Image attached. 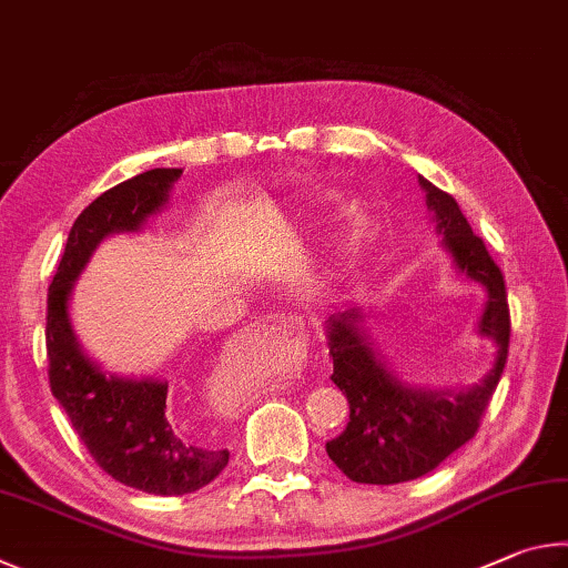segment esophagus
<instances>
[{"label": "esophagus", "mask_w": 568, "mask_h": 568, "mask_svg": "<svg viewBox=\"0 0 568 568\" xmlns=\"http://www.w3.org/2000/svg\"><path fill=\"white\" fill-rule=\"evenodd\" d=\"M296 329H300V326H296V320H292V316H266V320L256 322L252 326V332H258V334H282L276 336V339H286V349H290L292 359L302 362L306 344Z\"/></svg>", "instance_id": "obj_1"}]
</instances>
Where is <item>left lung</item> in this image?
Listing matches in <instances>:
<instances>
[{"instance_id":"8db88e82","label":"left lung","mask_w":568,"mask_h":568,"mask_svg":"<svg viewBox=\"0 0 568 568\" xmlns=\"http://www.w3.org/2000/svg\"><path fill=\"white\" fill-rule=\"evenodd\" d=\"M426 206L454 266L484 286L486 302L476 332L496 344V359L484 379L466 389H429L396 376L374 349L359 306L329 314L324 322L334 359L332 382L349 399V424L326 442V454L356 484H402L434 471L446 456L471 439L491 402L509 354V304L501 268L471 232L452 194L419 176Z\"/></svg>"}]
</instances>
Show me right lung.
<instances>
[{"instance_id":"1","label":"right lung","mask_w":568,"mask_h":568,"mask_svg":"<svg viewBox=\"0 0 568 568\" xmlns=\"http://www.w3.org/2000/svg\"><path fill=\"white\" fill-rule=\"evenodd\" d=\"M182 169H149L97 196L69 232L62 262L47 294L49 386L79 439L119 484L154 496H184L212 484L229 452L184 442L166 419L162 379L106 372L79 344L69 296L106 236L142 232L149 216L169 204Z\"/></svg>"}]
</instances>
